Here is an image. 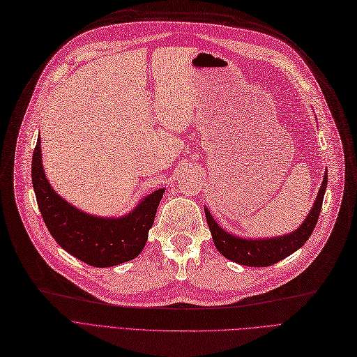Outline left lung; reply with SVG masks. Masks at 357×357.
I'll list each match as a JSON object with an SVG mask.
<instances>
[{
	"label": "left lung",
	"instance_id": "obj_1",
	"mask_svg": "<svg viewBox=\"0 0 357 357\" xmlns=\"http://www.w3.org/2000/svg\"><path fill=\"white\" fill-rule=\"evenodd\" d=\"M327 183L328 178L326 172L314 206L298 229L286 235L270 236V238H244V236L234 235L225 231L222 227H219L209 209L205 206V215L215 247L225 259L250 267H267L286 259L307 243L312 234L319 218Z\"/></svg>",
	"mask_w": 357,
	"mask_h": 357
}]
</instances>
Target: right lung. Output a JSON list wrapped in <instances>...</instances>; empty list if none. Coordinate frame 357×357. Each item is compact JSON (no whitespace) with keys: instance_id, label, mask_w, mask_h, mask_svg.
Masks as SVG:
<instances>
[{"instance_id":"add662e5","label":"right lung","mask_w":357,"mask_h":357,"mask_svg":"<svg viewBox=\"0 0 357 357\" xmlns=\"http://www.w3.org/2000/svg\"><path fill=\"white\" fill-rule=\"evenodd\" d=\"M31 181L38 206L54 240L71 256L93 267H112L138 257L165 189L139 200L129 213L103 218L84 212L59 196L45 176L40 135L33 152Z\"/></svg>"}]
</instances>
